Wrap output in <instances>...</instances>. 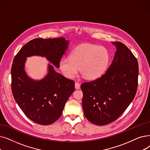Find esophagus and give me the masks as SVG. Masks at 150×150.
Instances as JSON below:
<instances>
[{"mask_svg": "<svg viewBox=\"0 0 150 150\" xmlns=\"http://www.w3.org/2000/svg\"><path fill=\"white\" fill-rule=\"evenodd\" d=\"M75 88L76 89H80V83H78V82H76L75 83Z\"/></svg>", "mask_w": 150, "mask_h": 150, "instance_id": "obj_1", "label": "esophagus"}]
</instances>
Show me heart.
<instances>
[{
  "instance_id": "b5f03b06",
  "label": "heart",
  "mask_w": 150,
  "mask_h": 150,
  "mask_svg": "<svg viewBox=\"0 0 150 150\" xmlns=\"http://www.w3.org/2000/svg\"><path fill=\"white\" fill-rule=\"evenodd\" d=\"M110 61L108 51L93 45H82L75 48L70 57H63L60 69L67 77H74L80 67L82 75L88 79L100 76L107 70Z\"/></svg>"
}]
</instances>
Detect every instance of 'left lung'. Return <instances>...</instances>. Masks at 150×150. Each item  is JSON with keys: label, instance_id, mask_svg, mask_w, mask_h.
Instances as JSON below:
<instances>
[{"label": "left lung", "instance_id": "1", "mask_svg": "<svg viewBox=\"0 0 150 150\" xmlns=\"http://www.w3.org/2000/svg\"><path fill=\"white\" fill-rule=\"evenodd\" d=\"M112 43L116 51L106 72L81 85L84 115L98 126L119 118L134 99L138 85L137 60L125 45L119 42Z\"/></svg>", "mask_w": 150, "mask_h": 150}]
</instances>
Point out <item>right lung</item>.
Wrapping results in <instances>:
<instances>
[{
	"label": "right lung",
	"instance_id": "right-lung-1",
	"mask_svg": "<svg viewBox=\"0 0 150 150\" xmlns=\"http://www.w3.org/2000/svg\"><path fill=\"white\" fill-rule=\"evenodd\" d=\"M69 41L63 37L35 38L23 46L15 56L11 69V91L14 99L28 118L39 125H49L60 118L65 104L75 90V83L49 64L48 73L41 80H34L25 70L27 57H46L57 68Z\"/></svg>",
	"mask_w": 150,
	"mask_h": 150
}]
</instances>
